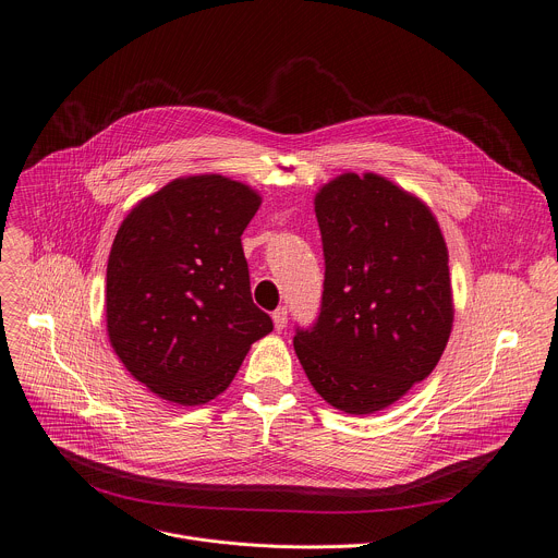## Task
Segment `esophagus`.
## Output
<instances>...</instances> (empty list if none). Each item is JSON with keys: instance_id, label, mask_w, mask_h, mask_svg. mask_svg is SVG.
<instances>
[{"instance_id": "1", "label": "esophagus", "mask_w": 558, "mask_h": 558, "mask_svg": "<svg viewBox=\"0 0 558 558\" xmlns=\"http://www.w3.org/2000/svg\"><path fill=\"white\" fill-rule=\"evenodd\" d=\"M271 318H274V327H276L278 331H282V329L287 327V310H284V307H278V310L271 314Z\"/></svg>"}]
</instances>
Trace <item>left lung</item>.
Returning a JSON list of instances; mask_svg holds the SVG:
<instances>
[{"label":"left lung","mask_w":558,"mask_h":558,"mask_svg":"<svg viewBox=\"0 0 558 558\" xmlns=\"http://www.w3.org/2000/svg\"><path fill=\"white\" fill-rule=\"evenodd\" d=\"M320 314L293 349L336 410L374 414L425 380L449 340L447 246L423 202L389 180L344 173L316 195Z\"/></svg>","instance_id":"1"}]
</instances>
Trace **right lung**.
<instances>
[{"label":"right lung","mask_w":558,"mask_h":558,"mask_svg":"<svg viewBox=\"0 0 558 558\" xmlns=\"http://www.w3.org/2000/svg\"><path fill=\"white\" fill-rule=\"evenodd\" d=\"M260 195L191 175L124 218L107 267V329L135 380L178 404L222 393L248 347L274 329L253 305L240 235Z\"/></svg>","instance_id":"obj_1"}]
</instances>
